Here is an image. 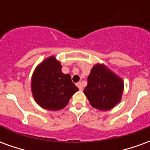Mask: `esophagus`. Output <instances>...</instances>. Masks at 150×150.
<instances>
[{"label":"esophagus","instance_id":"1","mask_svg":"<svg viewBox=\"0 0 150 150\" xmlns=\"http://www.w3.org/2000/svg\"><path fill=\"white\" fill-rule=\"evenodd\" d=\"M76 86L78 87L79 90H83V85H82L81 82H79V83H76Z\"/></svg>","mask_w":150,"mask_h":150}]
</instances>
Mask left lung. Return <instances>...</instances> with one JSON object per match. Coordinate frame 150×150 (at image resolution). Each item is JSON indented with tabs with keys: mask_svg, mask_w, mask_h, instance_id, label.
I'll use <instances>...</instances> for the list:
<instances>
[{
	"mask_svg": "<svg viewBox=\"0 0 150 150\" xmlns=\"http://www.w3.org/2000/svg\"><path fill=\"white\" fill-rule=\"evenodd\" d=\"M124 82L104 64H96L83 90L92 107L101 111L112 109L121 100Z\"/></svg>",
	"mask_w": 150,
	"mask_h": 150,
	"instance_id": "8db88e82",
	"label": "left lung"
}]
</instances>
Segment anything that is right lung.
Returning a JSON list of instances; mask_svg holds the SVG:
<instances>
[{
    "instance_id": "right-lung-1",
    "label": "right lung",
    "mask_w": 150,
    "mask_h": 150,
    "mask_svg": "<svg viewBox=\"0 0 150 150\" xmlns=\"http://www.w3.org/2000/svg\"><path fill=\"white\" fill-rule=\"evenodd\" d=\"M31 90L39 106L47 110H60L68 104L79 88L69 74H63L62 66L55 57L50 56L34 70Z\"/></svg>"
}]
</instances>
